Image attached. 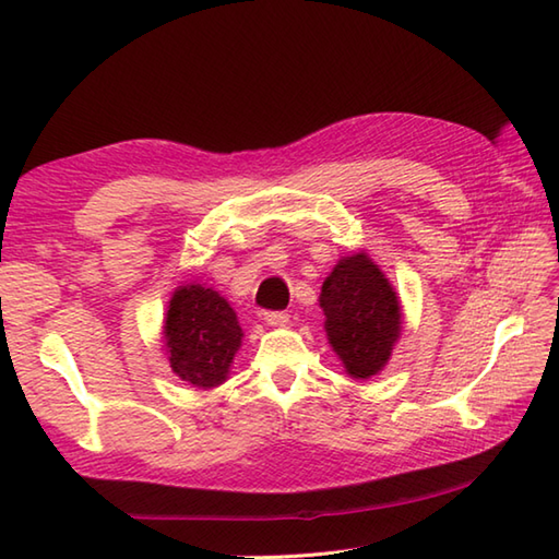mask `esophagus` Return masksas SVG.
<instances>
[{
	"label": "esophagus",
	"mask_w": 559,
	"mask_h": 559,
	"mask_svg": "<svg viewBox=\"0 0 559 559\" xmlns=\"http://www.w3.org/2000/svg\"><path fill=\"white\" fill-rule=\"evenodd\" d=\"M290 314L288 312H264V322L271 326H286Z\"/></svg>",
	"instance_id": "obj_1"
}]
</instances>
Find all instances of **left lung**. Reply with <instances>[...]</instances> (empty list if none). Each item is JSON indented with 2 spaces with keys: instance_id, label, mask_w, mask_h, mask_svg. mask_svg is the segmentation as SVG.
I'll return each instance as SVG.
<instances>
[{
  "instance_id": "1",
  "label": "left lung",
  "mask_w": 559,
  "mask_h": 559,
  "mask_svg": "<svg viewBox=\"0 0 559 559\" xmlns=\"http://www.w3.org/2000/svg\"><path fill=\"white\" fill-rule=\"evenodd\" d=\"M319 305L326 334L355 379L377 374L386 365L401 331V307L394 288L367 254L341 259L324 281Z\"/></svg>"
}]
</instances>
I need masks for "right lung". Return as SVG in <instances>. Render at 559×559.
Instances as JSON below:
<instances>
[{"label": "right lung", "mask_w": 559, "mask_h": 559, "mask_svg": "<svg viewBox=\"0 0 559 559\" xmlns=\"http://www.w3.org/2000/svg\"><path fill=\"white\" fill-rule=\"evenodd\" d=\"M242 343V329L233 307L216 290L185 286L173 295L165 317V346L177 377L199 389L225 382L228 367Z\"/></svg>", "instance_id": "1"}]
</instances>
